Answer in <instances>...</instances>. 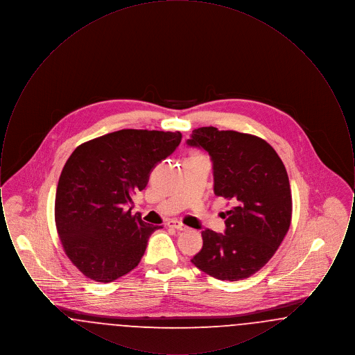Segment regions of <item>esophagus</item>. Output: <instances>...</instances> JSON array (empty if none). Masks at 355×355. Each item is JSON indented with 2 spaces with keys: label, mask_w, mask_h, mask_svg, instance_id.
Instances as JSON below:
<instances>
[{
  "label": "esophagus",
  "mask_w": 355,
  "mask_h": 355,
  "mask_svg": "<svg viewBox=\"0 0 355 355\" xmlns=\"http://www.w3.org/2000/svg\"><path fill=\"white\" fill-rule=\"evenodd\" d=\"M166 225H168L169 227L177 229V230H186V229H187V226H186V225H184L182 222H180V220H170Z\"/></svg>",
  "instance_id": "obj_1"
}]
</instances>
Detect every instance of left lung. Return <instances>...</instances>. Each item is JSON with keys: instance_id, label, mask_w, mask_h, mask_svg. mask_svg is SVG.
Segmentation results:
<instances>
[{"instance_id": "8db88e82", "label": "left lung", "mask_w": 355, "mask_h": 355, "mask_svg": "<svg viewBox=\"0 0 355 355\" xmlns=\"http://www.w3.org/2000/svg\"><path fill=\"white\" fill-rule=\"evenodd\" d=\"M187 145L211 155L214 193L233 203L225 234L202 230V249L191 262L222 281L249 278L269 262L288 232L293 200L286 168L265 139L236 130L198 128Z\"/></svg>"}]
</instances>
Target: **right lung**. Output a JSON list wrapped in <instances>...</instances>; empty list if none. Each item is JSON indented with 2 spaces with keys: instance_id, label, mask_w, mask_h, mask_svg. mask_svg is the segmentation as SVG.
Wrapping results in <instances>:
<instances>
[{
  "instance_id": "1",
  "label": "right lung",
  "mask_w": 355,
  "mask_h": 355,
  "mask_svg": "<svg viewBox=\"0 0 355 355\" xmlns=\"http://www.w3.org/2000/svg\"><path fill=\"white\" fill-rule=\"evenodd\" d=\"M180 132L122 129L86 141L61 171L54 220L64 252L86 278L107 284L133 270L154 226L132 214V194L180 145Z\"/></svg>"
}]
</instances>
